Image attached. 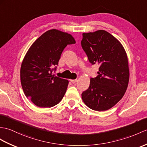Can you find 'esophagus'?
Wrapping results in <instances>:
<instances>
[{
    "label": "esophagus",
    "mask_w": 147,
    "mask_h": 147,
    "mask_svg": "<svg viewBox=\"0 0 147 147\" xmlns=\"http://www.w3.org/2000/svg\"><path fill=\"white\" fill-rule=\"evenodd\" d=\"M70 81H71V83H73V84L75 83H76V82H77V80H71Z\"/></svg>",
    "instance_id": "1"
}]
</instances>
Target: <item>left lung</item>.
Listing matches in <instances>:
<instances>
[{
  "label": "left lung",
  "instance_id": "8db88e82",
  "mask_svg": "<svg viewBox=\"0 0 147 147\" xmlns=\"http://www.w3.org/2000/svg\"><path fill=\"white\" fill-rule=\"evenodd\" d=\"M81 46L92 64H100L98 75L90 79L82 100L92 110H108L121 100L127 89L129 73L127 53L121 42L104 30L83 33Z\"/></svg>",
  "mask_w": 147,
  "mask_h": 147
}]
</instances>
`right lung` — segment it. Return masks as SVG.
Returning a JSON list of instances; mask_svg holds the SVG:
<instances>
[{"label": "right lung", "mask_w": 147, "mask_h": 147, "mask_svg": "<svg viewBox=\"0 0 147 147\" xmlns=\"http://www.w3.org/2000/svg\"><path fill=\"white\" fill-rule=\"evenodd\" d=\"M76 41L70 34L51 29L29 47L20 67V82L26 97L37 107L56 105L66 93L69 81L55 76L56 67L64 49Z\"/></svg>", "instance_id": "obj_1"}]
</instances>
